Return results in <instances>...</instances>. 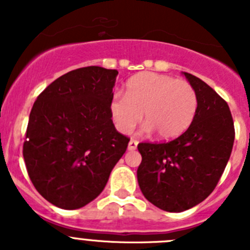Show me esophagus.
Returning a JSON list of instances; mask_svg holds the SVG:
<instances>
[{"label": "esophagus", "mask_w": 250, "mask_h": 250, "mask_svg": "<svg viewBox=\"0 0 250 250\" xmlns=\"http://www.w3.org/2000/svg\"><path fill=\"white\" fill-rule=\"evenodd\" d=\"M138 141L136 140H130L129 141V145H127V149L130 150V151H132V150H135L136 147H138Z\"/></svg>", "instance_id": "obj_1"}]
</instances>
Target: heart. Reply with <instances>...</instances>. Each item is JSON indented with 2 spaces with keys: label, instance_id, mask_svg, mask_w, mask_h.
<instances>
[{
  "label": "heart",
  "instance_id": "obj_1",
  "mask_svg": "<svg viewBox=\"0 0 250 250\" xmlns=\"http://www.w3.org/2000/svg\"><path fill=\"white\" fill-rule=\"evenodd\" d=\"M196 92L185 80L167 75L140 72L129 79L125 96L115 95L110 114L115 127L129 134L143 119V132L156 131L164 140L174 139L189 127L196 111Z\"/></svg>",
  "mask_w": 250,
  "mask_h": 250
}]
</instances>
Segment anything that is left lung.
I'll return each instance as SVG.
<instances>
[{
  "mask_svg": "<svg viewBox=\"0 0 250 250\" xmlns=\"http://www.w3.org/2000/svg\"><path fill=\"white\" fill-rule=\"evenodd\" d=\"M183 75L198 100L190 126L169 143L138 145L141 193L170 213L188 210L210 195L230 158L235 135L228 104L199 77Z\"/></svg>",
  "mask_w": 250,
  "mask_h": 250,
  "instance_id": "left-lung-1",
  "label": "left lung"
}]
</instances>
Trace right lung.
<instances>
[{"instance_id": "right-lung-1", "label": "right lung", "mask_w": 250, "mask_h": 250, "mask_svg": "<svg viewBox=\"0 0 250 250\" xmlns=\"http://www.w3.org/2000/svg\"><path fill=\"white\" fill-rule=\"evenodd\" d=\"M116 70L89 66L60 76L39 95L28 119L23 159L31 182L61 209L98 198L129 139L110 114Z\"/></svg>"}]
</instances>
